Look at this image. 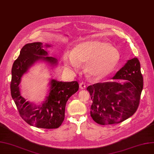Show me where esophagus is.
<instances>
[{"instance_id": "obj_1", "label": "esophagus", "mask_w": 154, "mask_h": 154, "mask_svg": "<svg viewBox=\"0 0 154 154\" xmlns=\"http://www.w3.org/2000/svg\"><path fill=\"white\" fill-rule=\"evenodd\" d=\"M79 86H80L81 89H86V85L84 82H81L80 84H79Z\"/></svg>"}]
</instances>
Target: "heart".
I'll use <instances>...</instances> for the list:
<instances>
[{"mask_svg":"<svg viewBox=\"0 0 154 154\" xmlns=\"http://www.w3.org/2000/svg\"><path fill=\"white\" fill-rule=\"evenodd\" d=\"M121 60L119 51L105 42L86 41L74 47L72 53L64 57L67 67L77 69L85 64L84 72L93 80H100L110 74Z\"/></svg>","mask_w":154,"mask_h":154,"instance_id":"1","label":"heart"}]
</instances>
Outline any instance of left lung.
Listing matches in <instances>:
<instances>
[{
  "label": "left lung",
  "mask_w": 154,
  "mask_h": 154,
  "mask_svg": "<svg viewBox=\"0 0 154 154\" xmlns=\"http://www.w3.org/2000/svg\"><path fill=\"white\" fill-rule=\"evenodd\" d=\"M112 79L87 88L93 101L91 116L100 125L120 123L137 110L143 86L138 59L128 60ZM120 80L125 81L121 83Z\"/></svg>",
  "instance_id": "obj_1"
}]
</instances>
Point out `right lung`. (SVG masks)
Returning <instances> with one entry per match:
<instances>
[{
	"instance_id": "add662e5",
	"label": "right lung",
	"mask_w": 154,
	"mask_h": 154,
	"mask_svg": "<svg viewBox=\"0 0 154 154\" xmlns=\"http://www.w3.org/2000/svg\"><path fill=\"white\" fill-rule=\"evenodd\" d=\"M51 45L32 42L25 45L14 62L11 73V93L21 117L31 126L38 128H59L65 118L67 101L79 89L77 81L61 82L52 77L48 83L49 89L45 100L40 104L26 101L21 94L20 84L21 77L37 63H45L49 69L58 65V60L49 56L46 48Z\"/></svg>"
}]
</instances>
